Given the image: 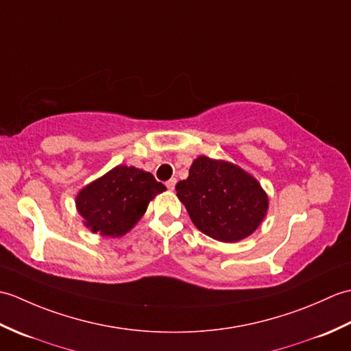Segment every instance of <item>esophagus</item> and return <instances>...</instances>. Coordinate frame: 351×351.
Wrapping results in <instances>:
<instances>
[{
    "label": "esophagus",
    "instance_id": "esophagus-1",
    "mask_svg": "<svg viewBox=\"0 0 351 351\" xmlns=\"http://www.w3.org/2000/svg\"><path fill=\"white\" fill-rule=\"evenodd\" d=\"M166 185H167L169 190H175V185H176V180H175V178H171V180H169V181L166 182Z\"/></svg>",
    "mask_w": 351,
    "mask_h": 351
}]
</instances>
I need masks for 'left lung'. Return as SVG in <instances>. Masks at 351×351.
Instances as JSON below:
<instances>
[{"instance_id":"8db88e82","label":"left lung","mask_w":351,"mask_h":351,"mask_svg":"<svg viewBox=\"0 0 351 351\" xmlns=\"http://www.w3.org/2000/svg\"><path fill=\"white\" fill-rule=\"evenodd\" d=\"M176 195L191 221L214 240H243L263 221L267 195L255 178L225 161L199 156L189 178L176 184Z\"/></svg>"}]
</instances>
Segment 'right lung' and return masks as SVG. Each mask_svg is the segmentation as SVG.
Here are the masks:
<instances>
[{
    "label": "right lung",
    "mask_w": 351,
    "mask_h": 351,
    "mask_svg": "<svg viewBox=\"0 0 351 351\" xmlns=\"http://www.w3.org/2000/svg\"><path fill=\"white\" fill-rule=\"evenodd\" d=\"M164 190L152 173L117 166L80 191L77 208L93 232L119 237L136 225L147 204Z\"/></svg>",
    "instance_id": "obj_1"
}]
</instances>
